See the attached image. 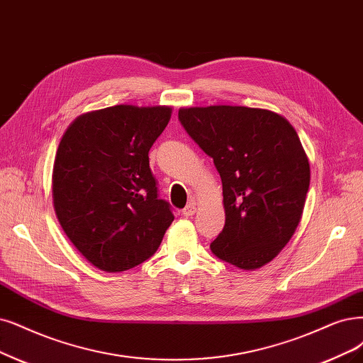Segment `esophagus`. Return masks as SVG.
<instances>
[{
  "label": "esophagus",
  "mask_w": 363,
  "mask_h": 363,
  "mask_svg": "<svg viewBox=\"0 0 363 363\" xmlns=\"http://www.w3.org/2000/svg\"><path fill=\"white\" fill-rule=\"evenodd\" d=\"M196 213V203L194 202H190L189 205H186L184 209H182V216L184 217H193Z\"/></svg>",
  "instance_id": "esophagus-1"
}]
</instances>
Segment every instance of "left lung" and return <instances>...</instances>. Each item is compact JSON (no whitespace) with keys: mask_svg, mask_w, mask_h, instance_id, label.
I'll return each instance as SVG.
<instances>
[{"mask_svg":"<svg viewBox=\"0 0 363 363\" xmlns=\"http://www.w3.org/2000/svg\"><path fill=\"white\" fill-rule=\"evenodd\" d=\"M178 119L223 182L225 224L211 251L247 271L269 263L296 230L310 189L298 133L278 113L244 106L189 107Z\"/></svg>","mask_w":363,"mask_h":363,"instance_id":"8db88e82","label":"left lung"}]
</instances>
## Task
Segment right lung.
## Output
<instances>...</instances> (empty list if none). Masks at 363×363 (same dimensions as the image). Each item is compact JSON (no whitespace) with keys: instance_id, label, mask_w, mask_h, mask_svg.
<instances>
[{"instance_id":"add662e5","label":"right lung","mask_w":363,"mask_h":363,"mask_svg":"<svg viewBox=\"0 0 363 363\" xmlns=\"http://www.w3.org/2000/svg\"><path fill=\"white\" fill-rule=\"evenodd\" d=\"M170 113L167 106L119 104L79 116L61 139L53 208L77 251L101 271L123 272L154 256L173 221L147 157Z\"/></svg>"}]
</instances>
